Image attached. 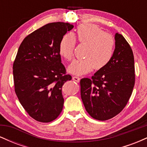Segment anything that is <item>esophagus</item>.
Returning <instances> with one entry per match:
<instances>
[{
  "label": "esophagus",
  "instance_id": "obj_1",
  "mask_svg": "<svg viewBox=\"0 0 147 147\" xmlns=\"http://www.w3.org/2000/svg\"><path fill=\"white\" fill-rule=\"evenodd\" d=\"M72 80L75 81L76 82H79V81H80V78L78 77H76V76H74V77H72Z\"/></svg>",
  "mask_w": 147,
  "mask_h": 147
}]
</instances>
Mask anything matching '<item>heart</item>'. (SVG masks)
Returning a JSON list of instances; mask_svg holds the SVG:
<instances>
[{"instance_id":"1","label":"heart","mask_w":147,"mask_h":147,"mask_svg":"<svg viewBox=\"0 0 147 147\" xmlns=\"http://www.w3.org/2000/svg\"><path fill=\"white\" fill-rule=\"evenodd\" d=\"M76 40L81 45H86L82 59H75L70 64L68 70L76 75H83L95 70H101L109 64L113 55L115 38L110 34L96 25L82 24L75 33L65 34L59 46L60 55L66 60L74 56Z\"/></svg>"}]
</instances>
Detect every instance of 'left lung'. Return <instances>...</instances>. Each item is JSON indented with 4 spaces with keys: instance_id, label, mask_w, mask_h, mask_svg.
Masks as SVG:
<instances>
[{
    "instance_id": "obj_1",
    "label": "left lung",
    "mask_w": 147,
    "mask_h": 147,
    "mask_svg": "<svg viewBox=\"0 0 147 147\" xmlns=\"http://www.w3.org/2000/svg\"><path fill=\"white\" fill-rule=\"evenodd\" d=\"M115 48L109 64L91 79L80 81L81 97L86 110L94 119L104 121L122 111L135 85L134 57L124 37L116 33Z\"/></svg>"
}]
</instances>
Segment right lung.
Here are the masks:
<instances>
[{"instance_id":"right-lung-1","label":"right lung","mask_w":147,"mask_h":147,"mask_svg":"<svg viewBox=\"0 0 147 147\" xmlns=\"http://www.w3.org/2000/svg\"><path fill=\"white\" fill-rule=\"evenodd\" d=\"M68 23L45 25L22 41L13 64L14 90L29 115L40 122L57 119L63 109L61 88L71 80L61 63L59 43L67 31Z\"/></svg>"}]
</instances>
